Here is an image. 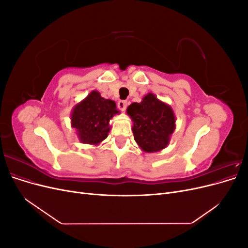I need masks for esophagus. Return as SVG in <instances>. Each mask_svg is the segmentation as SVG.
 I'll return each instance as SVG.
<instances>
[{
	"label": "esophagus",
	"instance_id": "esophagus-1",
	"mask_svg": "<svg viewBox=\"0 0 248 248\" xmlns=\"http://www.w3.org/2000/svg\"><path fill=\"white\" fill-rule=\"evenodd\" d=\"M117 106H118V108H119V109L125 110V108H126V107H127V101H126V100H119L118 103H117Z\"/></svg>",
	"mask_w": 248,
	"mask_h": 248
}]
</instances>
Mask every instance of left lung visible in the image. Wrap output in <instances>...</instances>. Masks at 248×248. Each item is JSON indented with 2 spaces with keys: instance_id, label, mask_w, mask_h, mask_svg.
Returning a JSON list of instances; mask_svg holds the SVG:
<instances>
[{
  "instance_id": "8db88e82",
  "label": "left lung",
  "mask_w": 248,
  "mask_h": 248,
  "mask_svg": "<svg viewBox=\"0 0 248 248\" xmlns=\"http://www.w3.org/2000/svg\"><path fill=\"white\" fill-rule=\"evenodd\" d=\"M127 112L133 121L134 140L142 151L157 152L168 146L175 130V116L168 104L149 93L141 102L131 103Z\"/></svg>"
}]
</instances>
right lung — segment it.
Instances as JSON below:
<instances>
[{"instance_id": "right-lung-1", "label": "right lung", "mask_w": 248, "mask_h": 248, "mask_svg": "<svg viewBox=\"0 0 248 248\" xmlns=\"http://www.w3.org/2000/svg\"><path fill=\"white\" fill-rule=\"evenodd\" d=\"M118 112L115 101L104 99L98 92L93 91L73 108L71 125L77 129L80 141L97 145L107 139L109 120Z\"/></svg>"}]
</instances>
